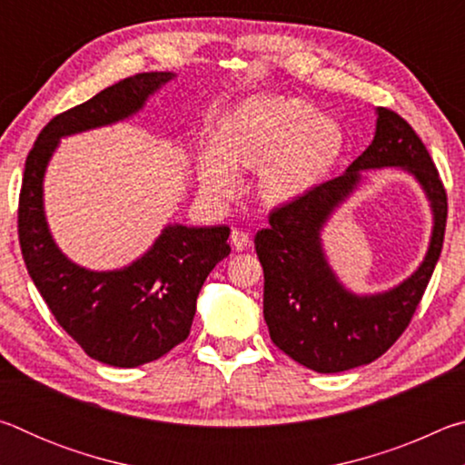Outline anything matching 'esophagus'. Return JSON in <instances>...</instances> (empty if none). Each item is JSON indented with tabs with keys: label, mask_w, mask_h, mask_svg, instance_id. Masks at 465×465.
<instances>
[{
	"label": "esophagus",
	"mask_w": 465,
	"mask_h": 465,
	"mask_svg": "<svg viewBox=\"0 0 465 465\" xmlns=\"http://www.w3.org/2000/svg\"><path fill=\"white\" fill-rule=\"evenodd\" d=\"M232 243H233V248L238 250V252H246V250L252 248V238H250L246 232L238 230V227H235V230L232 232Z\"/></svg>",
	"instance_id": "34e87169"
}]
</instances>
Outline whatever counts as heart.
Listing matches in <instances>:
<instances>
[{
	"label": "heart",
	"mask_w": 465,
	"mask_h": 465,
	"mask_svg": "<svg viewBox=\"0 0 465 465\" xmlns=\"http://www.w3.org/2000/svg\"><path fill=\"white\" fill-rule=\"evenodd\" d=\"M346 149L341 124L320 116L310 102L254 96L232 108L217 124L215 147L204 149L199 176L204 193L230 196L235 170H258V193L282 204L312 191L332 174Z\"/></svg>",
	"instance_id": "1"
}]
</instances>
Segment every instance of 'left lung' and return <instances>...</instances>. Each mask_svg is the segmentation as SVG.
Masks as SVG:
<instances>
[{
	"instance_id": "1",
	"label": "left lung",
	"mask_w": 465,
	"mask_h": 465,
	"mask_svg": "<svg viewBox=\"0 0 465 465\" xmlns=\"http://www.w3.org/2000/svg\"><path fill=\"white\" fill-rule=\"evenodd\" d=\"M398 165L428 193L436 225L428 256L411 280L385 294L359 298L335 281L319 230L338 202L360 182L361 169ZM447 193L435 162L414 129L390 108H377L375 137L344 174L326 180L272 209L254 238L264 269V320L272 342L303 367L341 373L373 363L411 324L440 256Z\"/></svg>"
}]
</instances>
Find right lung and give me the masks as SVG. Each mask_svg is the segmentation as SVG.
I'll return each mask as SVG.
<instances>
[{"instance_id": "1", "label": "right lung", "mask_w": 465, "mask_h": 465, "mask_svg": "<svg viewBox=\"0 0 465 465\" xmlns=\"http://www.w3.org/2000/svg\"><path fill=\"white\" fill-rule=\"evenodd\" d=\"M168 80V72L131 75L53 116L38 133L22 178L18 238L30 279L85 355L113 367L152 363L186 341L204 279L232 252L230 227L168 225L147 254L124 269L85 271L54 246L45 222L43 176L61 137L127 119Z\"/></svg>"}]
</instances>
